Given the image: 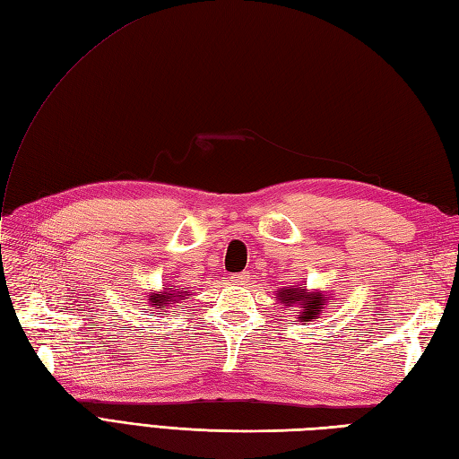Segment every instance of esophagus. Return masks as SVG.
<instances>
[{"label": "esophagus", "instance_id": "1", "mask_svg": "<svg viewBox=\"0 0 459 459\" xmlns=\"http://www.w3.org/2000/svg\"><path fill=\"white\" fill-rule=\"evenodd\" d=\"M231 282H233V284H245V282H249V273L233 274V276H231Z\"/></svg>", "mask_w": 459, "mask_h": 459}]
</instances>
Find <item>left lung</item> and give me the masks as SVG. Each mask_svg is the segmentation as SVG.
Instances as JSON below:
<instances>
[{"mask_svg": "<svg viewBox=\"0 0 459 459\" xmlns=\"http://www.w3.org/2000/svg\"><path fill=\"white\" fill-rule=\"evenodd\" d=\"M329 294L323 292V290H309L304 284L298 286H284L278 290L276 299L281 301L284 307H296L298 311V321H316L321 314H325Z\"/></svg>", "mask_w": 459, "mask_h": 459, "instance_id": "8db88e82", "label": "left lung"}]
</instances>
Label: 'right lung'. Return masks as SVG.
I'll use <instances>...</instances> for the list:
<instances>
[{"label":"right lung","mask_w":459,"mask_h":459,"mask_svg":"<svg viewBox=\"0 0 459 459\" xmlns=\"http://www.w3.org/2000/svg\"><path fill=\"white\" fill-rule=\"evenodd\" d=\"M186 296H191V292H188L186 288H163L161 292H150L148 296V301L150 306L153 309H161V311H167V307H173L171 304H181V299H186Z\"/></svg>","instance_id":"1"}]
</instances>
